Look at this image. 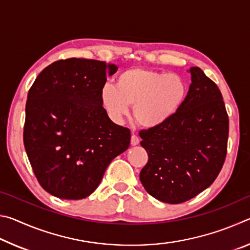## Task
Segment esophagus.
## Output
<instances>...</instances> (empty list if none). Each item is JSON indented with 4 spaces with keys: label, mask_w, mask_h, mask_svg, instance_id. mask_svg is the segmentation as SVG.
I'll list each match as a JSON object with an SVG mask.
<instances>
[{
    "label": "esophagus",
    "mask_w": 250,
    "mask_h": 250,
    "mask_svg": "<svg viewBox=\"0 0 250 250\" xmlns=\"http://www.w3.org/2000/svg\"><path fill=\"white\" fill-rule=\"evenodd\" d=\"M139 143H140V139H139V137L137 134L132 133V135H131V145L132 146H138Z\"/></svg>",
    "instance_id": "1"
}]
</instances>
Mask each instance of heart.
I'll return each instance as SVG.
<instances>
[{
	"label": "heart",
	"mask_w": 250,
	"mask_h": 250,
	"mask_svg": "<svg viewBox=\"0 0 250 250\" xmlns=\"http://www.w3.org/2000/svg\"><path fill=\"white\" fill-rule=\"evenodd\" d=\"M186 97V83L180 75L147 68H129L117 77L116 86L104 83L100 98L108 115L122 121L133 105V118L142 128L166 124L179 111Z\"/></svg>",
	"instance_id": "1"
}]
</instances>
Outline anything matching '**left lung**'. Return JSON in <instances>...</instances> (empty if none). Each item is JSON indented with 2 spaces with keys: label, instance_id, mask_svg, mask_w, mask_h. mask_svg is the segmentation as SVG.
I'll list each match as a JSON object with an SVG mask.
<instances>
[{
  "label": "left lung",
  "instance_id": "8db88e82",
  "mask_svg": "<svg viewBox=\"0 0 250 250\" xmlns=\"http://www.w3.org/2000/svg\"><path fill=\"white\" fill-rule=\"evenodd\" d=\"M183 104L166 124L141 130L149 160L140 172L146 191L161 202L180 204L216 180L225 162L229 121L217 84L191 67Z\"/></svg>",
  "mask_w": 250,
  "mask_h": 250
}]
</instances>
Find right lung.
Instances as JSON below:
<instances>
[{"label": "right lung", "instance_id": "obj_1", "mask_svg": "<svg viewBox=\"0 0 250 250\" xmlns=\"http://www.w3.org/2000/svg\"><path fill=\"white\" fill-rule=\"evenodd\" d=\"M118 67L61 59L37 76L25 108L24 146L46 192L82 200L98 188L110 162L128 149V128L110 120L100 92Z\"/></svg>", "mask_w": 250, "mask_h": 250}]
</instances>
